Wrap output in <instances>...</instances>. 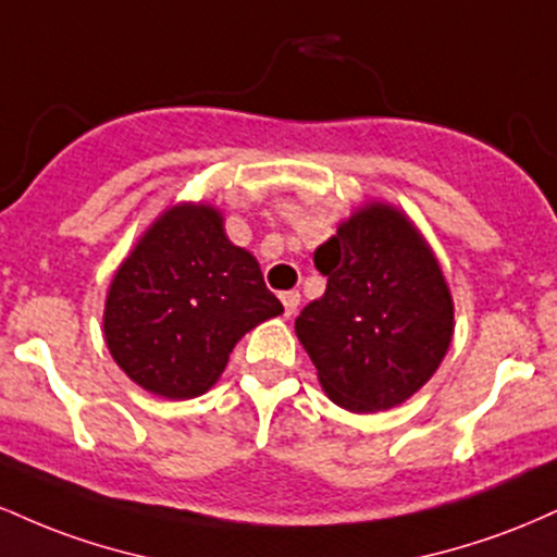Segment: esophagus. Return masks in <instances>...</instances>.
<instances>
[{
  "mask_svg": "<svg viewBox=\"0 0 557 557\" xmlns=\"http://www.w3.org/2000/svg\"><path fill=\"white\" fill-rule=\"evenodd\" d=\"M280 300H283V309H285V317H293L298 311L300 306V293L298 290H287L280 296Z\"/></svg>",
  "mask_w": 557,
  "mask_h": 557,
  "instance_id": "34e87169",
  "label": "esophagus"
}]
</instances>
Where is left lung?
Returning <instances> with one entry per match:
<instances>
[{"label":"left lung","instance_id":"1","mask_svg":"<svg viewBox=\"0 0 557 557\" xmlns=\"http://www.w3.org/2000/svg\"><path fill=\"white\" fill-rule=\"evenodd\" d=\"M322 298L296 319V335L335 406L374 413L419 393L450 348V287L411 216L367 201L314 251Z\"/></svg>","mask_w":557,"mask_h":557}]
</instances>
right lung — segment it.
Segmentation results:
<instances>
[{"instance_id": "obj_1", "label": "right lung", "mask_w": 557, "mask_h": 557, "mask_svg": "<svg viewBox=\"0 0 557 557\" xmlns=\"http://www.w3.org/2000/svg\"><path fill=\"white\" fill-rule=\"evenodd\" d=\"M280 314L257 257L230 243L220 209L181 201L120 261L104 300V343L146 393L188 400L214 387L248 330Z\"/></svg>"}]
</instances>
